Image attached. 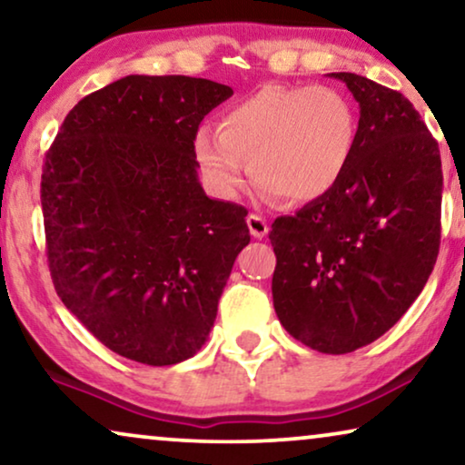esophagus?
<instances>
[{"instance_id":"1","label":"esophagus","mask_w":465,"mask_h":465,"mask_svg":"<svg viewBox=\"0 0 465 465\" xmlns=\"http://www.w3.org/2000/svg\"><path fill=\"white\" fill-rule=\"evenodd\" d=\"M247 226H250V232L253 239H264L266 234H269V222L258 213L247 215Z\"/></svg>"}]
</instances>
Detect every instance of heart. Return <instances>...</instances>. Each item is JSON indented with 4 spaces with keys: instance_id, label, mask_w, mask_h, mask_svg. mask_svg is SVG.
Masks as SVG:
<instances>
[{
    "instance_id": "1",
    "label": "heart",
    "mask_w": 465,
    "mask_h": 465,
    "mask_svg": "<svg viewBox=\"0 0 465 465\" xmlns=\"http://www.w3.org/2000/svg\"><path fill=\"white\" fill-rule=\"evenodd\" d=\"M194 135L203 180L222 199L243 188L245 163L264 196L311 205L345 177L358 143V116L345 94L323 86H264Z\"/></svg>"
}]
</instances>
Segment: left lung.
<instances>
[{
	"label": "left lung",
	"instance_id": "8db88e82",
	"mask_svg": "<svg viewBox=\"0 0 465 465\" xmlns=\"http://www.w3.org/2000/svg\"><path fill=\"white\" fill-rule=\"evenodd\" d=\"M360 104L358 143L326 199L272 222V304L320 353H351L402 317L440 245V152L404 94L358 74H330Z\"/></svg>",
	"mask_w": 465,
	"mask_h": 465
}]
</instances>
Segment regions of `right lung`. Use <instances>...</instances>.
Segmentation results:
<instances>
[{"label":"right lung","mask_w":465,"mask_h":465,"mask_svg":"<svg viewBox=\"0 0 465 465\" xmlns=\"http://www.w3.org/2000/svg\"><path fill=\"white\" fill-rule=\"evenodd\" d=\"M232 88L124 75L78 101L42 173L48 266L69 313L114 353L148 366L205 345L247 209L209 199L194 135Z\"/></svg>","instance_id":"1"}]
</instances>
